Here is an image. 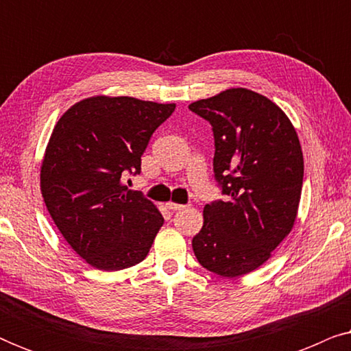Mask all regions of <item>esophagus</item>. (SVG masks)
<instances>
[{"label":"esophagus","mask_w":351,"mask_h":351,"mask_svg":"<svg viewBox=\"0 0 351 351\" xmlns=\"http://www.w3.org/2000/svg\"><path fill=\"white\" fill-rule=\"evenodd\" d=\"M166 208L169 210H180L184 209L185 206L184 204H177V203H172V201H169V203H166Z\"/></svg>","instance_id":"34e87169"}]
</instances>
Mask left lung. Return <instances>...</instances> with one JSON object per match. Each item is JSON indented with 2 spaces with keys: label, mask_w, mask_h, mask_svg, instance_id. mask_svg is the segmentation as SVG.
<instances>
[{
  "label": "left lung",
  "mask_w": 351,
  "mask_h": 351,
  "mask_svg": "<svg viewBox=\"0 0 351 351\" xmlns=\"http://www.w3.org/2000/svg\"><path fill=\"white\" fill-rule=\"evenodd\" d=\"M214 132V176L225 201L204 206L191 241L198 262L237 278L265 263L294 227L304 155L291 119L265 95L232 88L190 104Z\"/></svg>",
  "instance_id": "left-lung-1"
}]
</instances>
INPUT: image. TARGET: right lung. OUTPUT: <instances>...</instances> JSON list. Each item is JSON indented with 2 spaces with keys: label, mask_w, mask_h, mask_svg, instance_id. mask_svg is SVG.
Segmentation results:
<instances>
[{
  "label": "right lung",
  "mask_w": 351,
  "mask_h": 351,
  "mask_svg": "<svg viewBox=\"0 0 351 351\" xmlns=\"http://www.w3.org/2000/svg\"><path fill=\"white\" fill-rule=\"evenodd\" d=\"M176 110L134 97L95 95L62 114L41 165V193L71 249L99 270L142 262L165 219L126 174H141L152 134Z\"/></svg>",
  "instance_id": "add662e5"
}]
</instances>
